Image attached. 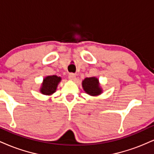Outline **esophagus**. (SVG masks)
<instances>
[{
    "mask_svg": "<svg viewBox=\"0 0 154 154\" xmlns=\"http://www.w3.org/2000/svg\"><path fill=\"white\" fill-rule=\"evenodd\" d=\"M69 78L71 80H75L76 78V75L74 73H69Z\"/></svg>",
    "mask_w": 154,
    "mask_h": 154,
    "instance_id": "obj_1",
    "label": "esophagus"
}]
</instances>
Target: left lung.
Returning <instances> with one entry per match:
<instances>
[{"label": "left lung", "mask_w": 154, "mask_h": 154, "mask_svg": "<svg viewBox=\"0 0 154 154\" xmlns=\"http://www.w3.org/2000/svg\"><path fill=\"white\" fill-rule=\"evenodd\" d=\"M82 85L85 93L90 95L96 96L102 93V89L100 87L99 81L96 77H87L82 81Z\"/></svg>", "instance_id": "obj_1"}]
</instances>
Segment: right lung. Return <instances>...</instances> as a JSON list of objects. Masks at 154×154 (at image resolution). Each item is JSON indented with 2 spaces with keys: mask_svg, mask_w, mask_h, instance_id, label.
<instances>
[{
  "mask_svg": "<svg viewBox=\"0 0 154 154\" xmlns=\"http://www.w3.org/2000/svg\"><path fill=\"white\" fill-rule=\"evenodd\" d=\"M61 77L56 75L48 76L43 79V82L40 89V92L43 95H52L56 92L58 85L61 82Z\"/></svg>",
  "mask_w": 154,
  "mask_h": 154,
  "instance_id": "add662e5",
  "label": "right lung"
}]
</instances>
